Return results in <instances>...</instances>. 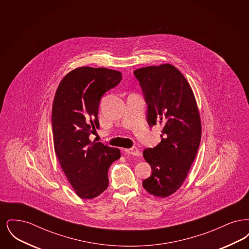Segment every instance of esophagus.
Instances as JSON below:
<instances>
[{
  "instance_id": "obj_1",
  "label": "esophagus",
  "mask_w": 249,
  "mask_h": 249,
  "mask_svg": "<svg viewBox=\"0 0 249 249\" xmlns=\"http://www.w3.org/2000/svg\"><path fill=\"white\" fill-rule=\"evenodd\" d=\"M127 154L132 155V156H140V151H139V149L137 148V147H131V148H126L125 150H124Z\"/></svg>"
}]
</instances>
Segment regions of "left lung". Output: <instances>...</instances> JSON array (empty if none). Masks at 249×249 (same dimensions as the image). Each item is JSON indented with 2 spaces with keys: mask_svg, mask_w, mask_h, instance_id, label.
Instances as JSON below:
<instances>
[{
  "mask_svg": "<svg viewBox=\"0 0 249 249\" xmlns=\"http://www.w3.org/2000/svg\"><path fill=\"white\" fill-rule=\"evenodd\" d=\"M147 104L150 127L161 124V141L142 156L152 169L142 187L156 197L166 198L188 177L201 142V117L190 83L177 67L165 63L133 71Z\"/></svg>",
  "mask_w": 249,
  "mask_h": 249,
  "instance_id": "left-lung-1",
  "label": "left lung"
}]
</instances>
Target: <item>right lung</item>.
<instances>
[{
	"label": "right lung",
	"instance_id": "obj_1",
	"mask_svg": "<svg viewBox=\"0 0 249 249\" xmlns=\"http://www.w3.org/2000/svg\"><path fill=\"white\" fill-rule=\"evenodd\" d=\"M122 79L119 71L78 67L60 81L52 107L55 153L69 183L82 199H93L108 187V169L120 158L119 148L92 142L99 128L102 96Z\"/></svg>",
	"mask_w": 249,
	"mask_h": 249
}]
</instances>
